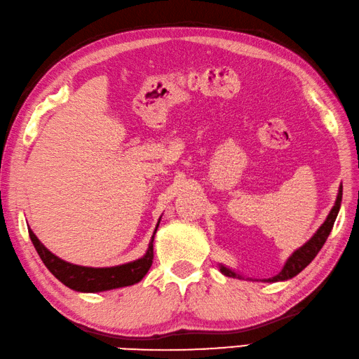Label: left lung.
<instances>
[{
	"instance_id": "left-lung-1",
	"label": "left lung",
	"mask_w": 359,
	"mask_h": 359,
	"mask_svg": "<svg viewBox=\"0 0 359 359\" xmlns=\"http://www.w3.org/2000/svg\"><path fill=\"white\" fill-rule=\"evenodd\" d=\"M341 201H342V184L339 186V190H338V196H336V201H334V206L332 208L330 214L327 215L325 222L320 224V228L316 231V233L306 241V243L304 246L299 248V250H296L294 252H292L288 260L285 262V265L282 268V271L271 277V279H265L263 282H283V280H288L291 279V277L297 276L299 273L302 271V269L305 266H309L311 260L316 257L318 252L320 251V248L324 246L327 237L330 236V232L333 229V224H334V220L336 217H338V212H339V208H341ZM220 271L228 276V277H237V279H243L240 274L233 273L232 269L226 268L224 265H220Z\"/></svg>"
}]
</instances>
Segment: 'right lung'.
<instances>
[{
    "label": "right lung",
    "instance_id": "obj_1",
    "mask_svg": "<svg viewBox=\"0 0 359 359\" xmlns=\"http://www.w3.org/2000/svg\"><path fill=\"white\" fill-rule=\"evenodd\" d=\"M161 218L155 231H153L151 240L145 252L141 259L123 263L118 266H108V268H91V266H80L72 265L69 262H65L58 259L55 254L50 252L48 248L36 238L34 231L27 228L29 237H31L34 248L39 252L40 259L45 263V266L53 273L58 280L68 288L80 291V292H100L108 291L114 288L130 287L142 280V277L149 273V269L153 263V238H155L156 229L159 226Z\"/></svg>",
    "mask_w": 359,
    "mask_h": 359
}]
</instances>
